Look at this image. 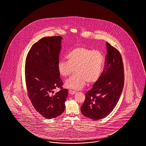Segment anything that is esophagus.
<instances>
[{"label":"esophagus","instance_id":"obj_1","mask_svg":"<svg viewBox=\"0 0 146 146\" xmlns=\"http://www.w3.org/2000/svg\"><path fill=\"white\" fill-rule=\"evenodd\" d=\"M69 93H70V94H76V91L73 90H69Z\"/></svg>","mask_w":146,"mask_h":146}]
</instances>
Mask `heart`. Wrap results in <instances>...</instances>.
I'll return each mask as SVG.
<instances>
[{
  "label": "heart",
  "mask_w": 146,
  "mask_h": 146,
  "mask_svg": "<svg viewBox=\"0 0 146 146\" xmlns=\"http://www.w3.org/2000/svg\"><path fill=\"white\" fill-rule=\"evenodd\" d=\"M66 58L58 64L59 74L63 77L70 75L75 68L76 74L65 82L67 88L80 89L86 82L93 84L101 76L104 64V56L99 50L85 47H78L71 50Z\"/></svg>",
  "instance_id": "obj_1"
}]
</instances>
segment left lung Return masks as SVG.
<instances>
[{
	"instance_id": "left-lung-1",
	"label": "left lung",
	"mask_w": 146,
	"mask_h": 146,
	"mask_svg": "<svg viewBox=\"0 0 146 146\" xmlns=\"http://www.w3.org/2000/svg\"><path fill=\"white\" fill-rule=\"evenodd\" d=\"M104 69L93 88L85 94L82 114L94 120L105 118L116 106L122 92L124 72L120 52L106 42Z\"/></svg>"
}]
</instances>
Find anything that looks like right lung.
Listing matches in <instances>:
<instances>
[{
	"label": "right lung",
	"instance_id": "obj_1",
	"mask_svg": "<svg viewBox=\"0 0 146 146\" xmlns=\"http://www.w3.org/2000/svg\"><path fill=\"white\" fill-rule=\"evenodd\" d=\"M62 37H43L34 43L27 54L25 78L27 94L35 110L47 119L61 115L65 109L68 90L63 88L58 64ZM60 88L55 93L53 90Z\"/></svg>",
	"mask_w": 146,
	"mask_h": 146
}]
</instances>
